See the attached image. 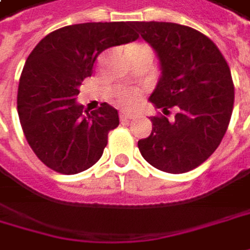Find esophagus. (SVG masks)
I'll list each match as a JSON object with an SVG mask.
<instances>
[{"label":"esophagus","instance_id":"34e87169","mask_svg":"<svg viewBox=\"0 0 250 250\" xmlns=\"http://www.w3.org/2000/svg\"><path fill=\"white\" fill-rule=\"evenodd\" d=\"M138 114L136 112H133V111H126V112H121V121H131L136 117Z\"/></svg>","mask_w":250,"mask_h":250}]
</instances>
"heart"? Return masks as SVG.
<instances>
[{"mask_svg":"<svg viewBox=\"0 0 250 250\" xmlns=\"http://www.w3.org/2000/svg\"><path fill=\"white\" fill-rule=\"evenodd\" d=\"M135 100H136V95L132 93H125L121 95V103H124V104H132Z\"/></svg>","mask_w":250,"mask_h":250,"instance_id":"1","label":"heart"}]
</instances>
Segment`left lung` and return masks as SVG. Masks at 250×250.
Returning a JSON list of instances; mask_svg holds the SVG:
<instances>
[{"label": "left lung", "mask_w": 250, "mask_h": 250, "mask_svg": "<svg viewBox=\"0 0 250 250\" xmlns=\"http://www.w3.org/2000/svg\"><path fill=\"white\" fill-rule=\"evenodd\" d=\"M155 50L160 76L149 101L173 121L152 117V133L138 142L144 159L166 173H186L218 147L233 108L231 70L201 32L173 22H132Z\"/></svg>", "instance_id": "8db88e82"}]
</instances>
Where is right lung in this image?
<instances>
[{"label":"right lung","instance_id":"obj_1","mask_svg":"<svg viewBox=\"0 0 250 250\" xmlns=\"http://www.w3.org/2000/svg\"><path fill=\"white\" fill-rule=\"evenodd\" d=\"M136 39L128 22H87L49 33L32 50L19 80L18 114L28 144L47 167L77 174L103 156L118 111L104 103L88 114L76 97L103 50Z\"/></svg>","mask_w":250,"mask_h":250}]
</instances>
